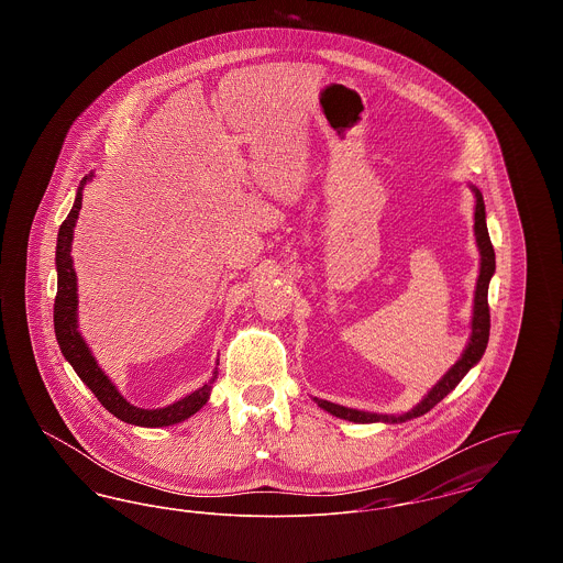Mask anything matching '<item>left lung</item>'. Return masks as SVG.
<instances>
[{
    "label": "left lung",
    "mask_w": 563,
    "mask_h": 563,
    "mask_svg": "<svg viewBox=\"0 0 563 563\" xmlns=\"http://www.w3.org/2000/svg\"><path fill=\"white\" fill-rule=\"evenodd\" d=\"M471 191L475 194V241L479 249V276H477V287H475V299H473V319H471V335L466 342V349L462 350L460 358L454 365L445 372V375L430 388L429 393L422 397V401L413 405L409 411L405 413H374V411H361V409H352L344 407L338 402L324 401L317 399L314 402L324 409L327 413L349 420L354 424H374V422H384V424H401L407 420L420 418L427 411H430L439 401H443L455 386L462 382V377L468 374L479 361H482L483 352L487 349V340H489V306H487V289H489V280L496 272V255H494V246L487 234V223H485V205H483V196L475 186H468Z\"/></svg>",
    "instance_id": "left-lung-1"
}]
</instances>
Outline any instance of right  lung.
Wrapping results in <instances>:
<instances>
[{
  "label": "right lung",
  "mask_w": 563,
  "mask_h": 563,
  "mask_svg": "<svg viewBox=\"0 0 563 563\" xmlns=\"http://www.w3.org/2000/svg\"><path fill=\"white\" fill-rule=\"evenodd\" d=\"M95 173H88L78 186L74 207L67 214V219L58 228L56 239V297H54V333L58 349L67 363L74 367V372L80 375L81 382L95 393L99 402L113 413L118 420L143 427V429H161V427H173L196 411H200L213 390V382L217 379V367L213 377L202 384L198 390L189 393L184 399L170 402L158 409H143L133 402L126 401L118 386L109 379V375L99 367L97 358L92 356V350L88 349L86 340L81 338L78 329V276L74 269V257H71V242H74V228L78 223V214L81 209V194L88 181H92ZM219 365V363H217Z\"/></svg>",
  "instance_id": "add662e5"
}]
</instances>
